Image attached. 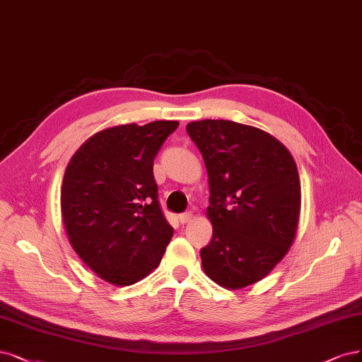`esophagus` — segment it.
Here are the masks:
<instances>
[{"mask_svg": "<svg viewBox=\"0 0 362 362\" xmlns=\"http://www.w3.org/2000/svg\"><path fill=\"white\" fill-rule=\"evenodd\" d=\"M192 218H193V214L190 213V211H185V213H182V214L178 216V220H180L181 224H185V223L192 221Z\"/></svg>", "mask_w": 362, "mask_h": 362, "instance_id": "obj_1", "label": "esophagus"}]
</instances>
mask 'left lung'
<instances>
[{"mask_svg": "<svg viewBox=\"0 0 362 362\" xmlns=\"http://www.w3.org/2000/svg\"><path fill=\"white\" fill-rule=\"evenodd\" d=\"M208 172L213 238L201 250L206 276L240 289L288 253L300 218V175L288 149L252 126L226 119L187 124Z\"/></svg>", "mask_w": 362, "mask_h": 362, "instance_id": "8db88e82", "label": "left lung"}]
</instances>
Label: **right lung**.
Wrapping results in <instances>:
<instances>
[{"label":"right lung","mask_w":362,"mask_h":362,"mask_svg":"<svg viewBox=\"0 0 362 362\" xmlns=\"http://www.w3.org/2000/svg\"><path fill=\"white\" fill-rule=\"evenodd\" d=\"M178 121L98 132L66 169L61 213L74 252L98 277L129 286L158 267L173 229L158 204L154 158Z\"/></svg>","instance_id":"obj_1"}]
</instances>
